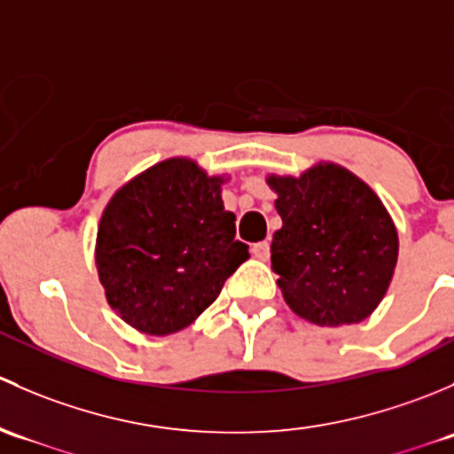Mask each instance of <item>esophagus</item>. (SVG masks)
Here are the masks:
<instances>
[{
  "label": "esophagus",
  "mask_w": 454,
  "mask_h": 454,
  "mask_svg": "<svg viewBox=\"0 0 454 454\" xmlns=\"http://www.w3.org/2000/svg\"><path fill=\"white\" fill-rule=\"evenodd\" d=\"M253 254L256 256V259H268V254H270L268 241H259V244H254L253 246Z\"/></svg>",
  "instance_id": "obj_1"
}]
</instances>
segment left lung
<instances>
[{
    "label": "left lung",
    "mask_w": 454,
    "mask_h": 454,
    "mask_svg": "<svg viewBox=\"0 0 454 454\" xmlns=\"http://www.w3.org/2000/svg\"><path fill=\"white\" fill-rule=\"evenodd\" d=\"M283 226L272 270L292 312L320 327L364 320L380 305L397 263V231L360 177L320 162L301 177L270 176Z\"/></svg>",
    "instance_id": "1"
}]
</instances>
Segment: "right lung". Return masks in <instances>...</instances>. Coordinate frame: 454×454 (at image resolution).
I'll return each mask as SVG.
<instances>
[{"label": "right lung", "instance_id": "add662e5", "mask_svg": "<svg viewBox=\"0 0 454 454\" xmlns=\"http://www.w3.org/2000/svg\"><path fill=\"white\" fill-rule=\"evenodd\" d=\"M223 177L186 158L146 168L100 217L96 268L112 309L149 336L184 329L248 259L223 208Z\"/></svg>", "mask_w": 454, "mask_h": 454}]
</instances>
